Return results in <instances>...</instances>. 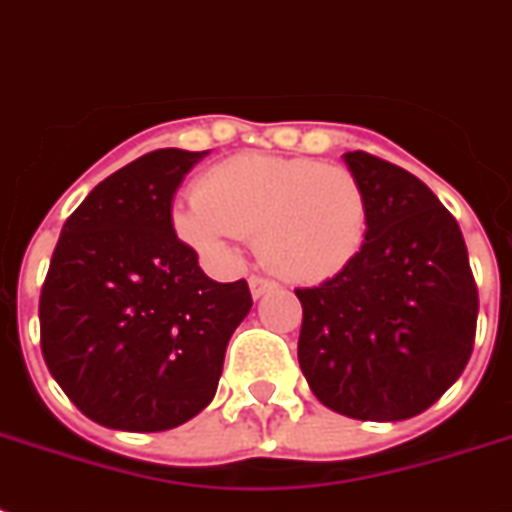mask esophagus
<instances>
[{
    "instance_id": "34e87169",
    "label": "esophagus",
    "mask_w": 512,
    "mask_h": 512,
    "mask_svg": "<svg viewBox=\"0 0 512 512\" xmlns=\"http://www.w3.org/2000/svg\"><path fill=\"white\" fill-rule=\"evenodd\" d=\"M271 289H276V281L263 279V276H249V292H252V297H263Z\"/></svg>"
}]
</instances>
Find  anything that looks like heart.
Returning a JSON list of instances; mask_svg holds the SVG:
<instances>
[{"label":"heart","mask_w":512,"mask_h":512,"mask_svg":"<svg viewBox=\"0 0 512 512\" xmlns=\"http://www.w3.org/2000/svg\"><path fill=\"white\" fill-rule=\"evenodd\" d=\"M172 223L185 244L217 260L255 236L257 257L281 279L321 284L364 247L369 201L361 180L337 164L241 154L204 172Z\"/></svg>","instance_id":"b5f03b06"}]
</instances>
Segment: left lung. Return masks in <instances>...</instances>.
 Here are the masks:
<instances>
[{"label": "left lung", "instance_id": "1", "mask_svg": "<svg viewBox=\"0 0 512 512\" xmlns=\"http://www.w3.org/2000/svg\"><path fill=\"white\" fill-rule=\"evenodd\" d=\"M345 164L369 201L364 247L335 279L295 289L297 358L332 412L409 420L468 366L478 287L460 225L420 177L366 151Z\"/></svg>", "mask_w": 512, "mask_h": 512}]
</instances>
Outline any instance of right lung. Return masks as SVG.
I'll return each instance as SVG.
<instances>
[{"label": "right lung", "mask_w": 512, "mask_h": 512, "mask_svg": "<svg viewBox=\"0 0 512 512\" xmlns=\"http://www.w3.org/2000/svg\"><path fill=\"white\" fill-rule=\"evenodd\" d=\"M207 151L159 148L71 212L39 297L44 364L92 422L156 433L215 398L247 281L217 284L177 239L172 199Z\"/></svg>", "instance_id": "1"}]
</instances>
